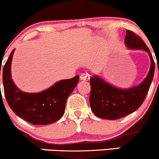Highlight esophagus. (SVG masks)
<instances>
[{"label":"esophagus","instance_id":"34e87169","mask_svg":"<svg viewBox=\"0 0 159 159\" xmlns=\"http://www.w3.org/2000/svg\"><path fill=\"white\" fill-rule=\"evenodd\" d=\"M89 78V75L88 74H86V73H84V74H81V75H80V79L82 80V81H88Z\"/></svg>","mask_w":159,"mask_h":159}]
</instances>
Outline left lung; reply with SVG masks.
<instances>
[{
  "label": "left lung",
  "mask_w": 159,
  "mask_h": 159,
  "mask_svg": "<svg viewBox=\"0 0 159 159\" xmlns=\"http://www.w3.org/2000/svg\"><path fill=\"white\" fill-rule=\"evenodd\" d=\"M125 44L128 48L140 49L148 53L151 60L149 72L139 85L128 89L114 87L98 75L91 77V110L96 116L102 119L117 120L135 111L143 102L152 81L155 62L143 40L134 32L126 30Z\"/></svg>",
  "instance_id": "8db88e82"
}]
</instances>
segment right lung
<instances>
[{
  "label": "right lung",
  "mask_w": 159,
  "mask_h": 159,
  "mask_svg": "<svg viewBox=\"0 0 159 159\" xmlns=\"http://www.w3.org/2000/svg\"><path fill=\"white\" fill-rule=\"evenodd\" d=\"M14 51H12L3 69V90L9 106L18 116L33 125H47L59 120L64 114L66 100L78 84L79 76L57 81L40 93L22 92L11 78Z\"/></svg>",
  "instance_id": "right-lung-1"
}]
</instances>
